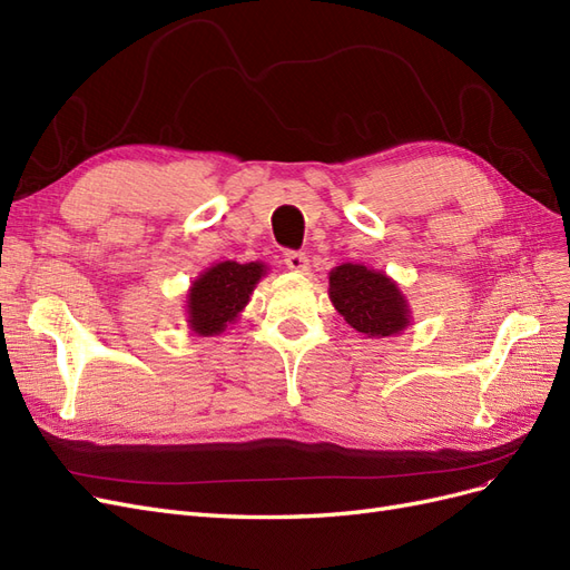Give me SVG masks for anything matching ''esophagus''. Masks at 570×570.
<instances>
[{"mask_svg":"<svg viewBox=\"0 0 570 570\" xmlns=\"http://www.w3.org/2000/svg\"><path fill=\"white\" fill-rule=\"evenodd\" d=\"M285 266L295 273H304L308 268V258L304 252L289 249V252H285Z\"/></svg>","mask_w":570,"mask_h":570,"instance_id":"obj_1","label":"esophagus"}]
</instances>
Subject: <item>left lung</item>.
Masks as SVG:
<instances>
[{"mask_svg":"<svg viewBox=\"0 0 570 570\" xmlns=\"http://www.w3.org/2000/svg\"><path fill=\"white\" fill-rule=\"evenodd\" d=\"M331 299L352 327L368 337H387L409 323L402 292L385 273L361 264H342L331 273Z\"/></svg>","mask_w":570,"mask_h":570,"instance_id":"obj_1","label":"left lung"}]
</instances>
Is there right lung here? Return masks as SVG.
<instances>
[{
	"mask_svg": "<svg viewBox=\"0 0 570 570\" xmlns=\"http://www.w3.org/2000/svg\"><path fill=\"white\" fill-rule=\"evenodd\" d=\"M262 264H235L223 262L206 271L202 278L189 289V323L199 335H216L226 331L245 304L254 285L262 278Z\"/></svg>",
	"mask_w": 570,
	"mask_h": 570,
	"instance_id": "add662e5",
	"label": "right lung"
}]
</instances>
